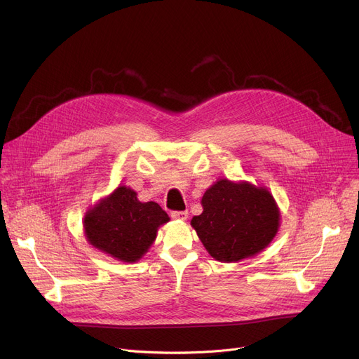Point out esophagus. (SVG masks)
I'll use <instances>...</instances> for the list:
<instances>
[{"instance_id": "34e87169", "label": "esophagus", "mask_w": 359, "mask_h": 359, "mask_svg": "<svg viewBox=\"0 0 359 359\" xmlns=\"http://www.w3.org/2000/svg\"><path fill=\"white\" fill-rule=\"evenodd\" d=\"M172 218L173 219H182V221H184L187 217H189V212L187 211H172Z\"/></svg>"}]
</instances>
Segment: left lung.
I'll return each instance as SVG.
<instances>
[{"label": "left lung", "instance_id": "8db88e82", "mask_svg": "<svg viewBox=\"0 0 359 359\" xmlns=\"http://www.w3.org/2000/svg\"><path fill=\"white\" fill-rule=\"evenodd\" d=\"M202 206L203 212L191 224L205 249L219 262H237L259 253L279 227L273 196L250 183L218 180L205 192Z\"/></svg>", "mask_w": 359, "mask_h": 359}]
</instances>
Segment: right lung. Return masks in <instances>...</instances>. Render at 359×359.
Instances as JSON below:
<instances>
[{
	"label": "right lung",
	"instance_id": "obj_1",
	"mask_svg": "<svg viewBox=\"0 0 359 359\" xmlns=\"http://www.w3.org/2000/svg\"><path fill=\"white\" fill-rule=\"evenodd\" d=\"M168 219L158 203H142L134 191L119 186L87 212L84 230L94 248L122 262H137Z\"/></svg>",
	"mask_w": 359,
	"mask_h": 359
}]
</instances>
